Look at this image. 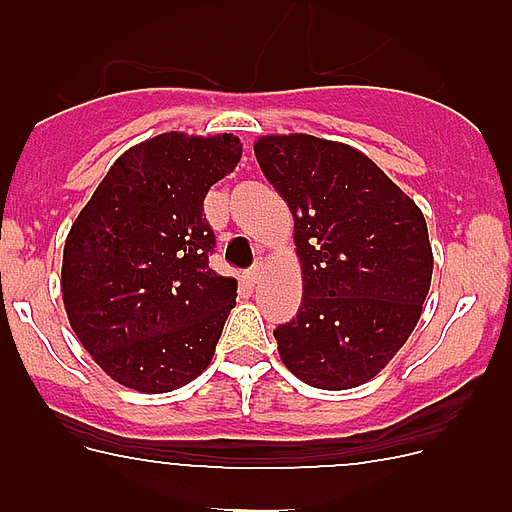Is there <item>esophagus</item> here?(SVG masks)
Listing matches in <instances>:
<instances>
[{"mask_svg": "<svg viewBox=\"0 0 512 512\" xmlns=\"http://www.w3.org/2000/svg\"><path fill=\"white\" fill-rule=\"evenodd\" d=\"M261 277H264V264H261V261H259V264H256L251 271H248V282L259 284Z\"/></svg>", "mask_w": 512, "mask_h": 512, "instance_id": "esophagus-1", "label": "esophagus"}]
</instances>
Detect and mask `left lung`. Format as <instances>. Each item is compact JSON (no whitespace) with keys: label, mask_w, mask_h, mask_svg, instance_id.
Wrapping results in <instances>:
<instances>
[{"label":"left lung","mask_w":512,"mask_h":512,"mask_svg":"<svg viewBox=\"0 0 512 512\" xmlns=\"http://www.w3.org/2000/svg\"><path fill=\"white\" fill-rule=\"evenodd\" d=\"M253 153L295 217L302 271L297 318L274 330L279 359L318 390L366 384L405 346L431 289L423 212L338 140L271 133Z\"/></svg>","instance_id":"left-lung-1"}]
</instances>
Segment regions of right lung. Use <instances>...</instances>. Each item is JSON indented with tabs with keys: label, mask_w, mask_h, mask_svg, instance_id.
Instances as JSON below:
<instances>
[{
	"label": "right lung",
	"mask_w": 512,
	"mask_h": 512,
	"mask_svg": "<svg viewBox=\"0 0 512 512\" xmlns=\"http://www.w3.org/2000/svg\"><path fill=\"white\" fill-rule=\"evenodd\" d=\"M241 156L233 133L153 135L110 166L66 235L69 323L128 390H179L215 356L238 282L207 266L215 235L202 205Z\"/></svg>",
	"instance_id": "obj_1"
}]
</instances>
